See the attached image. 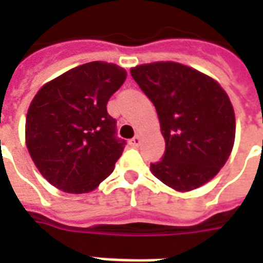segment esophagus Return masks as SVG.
I'll use <instances>...</instances> for the list:
<instances>
[{"mask_svg": "<svg viewBox=\"0 0 263 263\" xmlns=\"http://www.w3.org/2000/svg\"><path fill=\"white\" fill-rule=\"evenodd\" d=\"M139 143H141V137H139V135H135V137L132 138L131 141H129V145H131L132 148H138V146H139Z\"/></svg>", "mask_w": 263, "mask_h": 263, "instance_id": "34e87169", "label": "esophagus"}]
</instances>
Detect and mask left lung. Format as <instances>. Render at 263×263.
<instances>
[{"label": "left lung", "mask_w": 263, "mask_h": 263, "mask_svg": "<svg viewBox=\"0 0 263 263\" xmlns=\"http://www.w3.org/2000/svg\"><path fill=\"white\" fill-rule=\"evenodd\" d=\"M154 103L165 138V154L151 171L166 186L189 192L211 180L226 165L235 138V115L221 86L175 62L131 69Z\"/></svg>", "instance_id": "8db88e82"}]
</instances>
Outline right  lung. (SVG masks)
I'll return each mask as SVG.
<instances>
[{
	"instance_id": "right-lung-1",
	"label": "right lung",
	"mask_w": 263,
	"mask_h": 263,
	"mask_svg": "<svg viewBox=\"0 0 263 263\" xmlns=\"http://www.w3.org/2000/svg\"><path fill=\"white\" fill-rule=\"evenodd\" d=\"M126 79L122 67L90 62L49 81L26 114V146L42 176L67 193H88L112 173L125 148L109 97Z\"/></svg>"
}]
</instances>
